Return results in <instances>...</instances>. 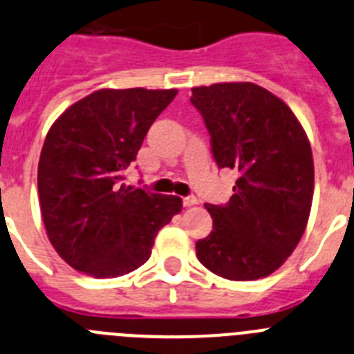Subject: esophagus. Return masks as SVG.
<instances>
[{
	"mask_svg": "<svg viewBox=\"0 0 354 354\" xmlns=\"http://www.w3.org/2000/svg\"><path fill=\"white\" fill-rule=\"evenodd\" d=\"M197 205V197L196 196H185L183 197V206L185 208H189V206Z\"/></svg>",
	"mask_w": 354,
	"mask_h": 354,
	"instance_id": "obj_1",
	"label": "esophagus"
}]
</instances>
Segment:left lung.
Instances as JSON below:
<instances>
[{
    "label": "left lung",
    "instance_id": "1",
    "mask_svg": "<svg viewBox=\"0 0 354 354\" xmlns=\"http://www.w3.org/2000/svg\"><path fill=\"white\" fill-rule=\"evenodd\" d=\"M218 169L236 171L225 205H208L213 231L197 259L229 280H256L282 266L307 227L314 192L308 139L292 111L252 82L194 88Z\"/></svg>",
    "mask_w": 354,
    "mask_h": 354
}]
</instances>
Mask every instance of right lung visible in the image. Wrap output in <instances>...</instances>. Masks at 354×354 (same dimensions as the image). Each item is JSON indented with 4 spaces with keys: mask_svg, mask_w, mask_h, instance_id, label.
I'll list each match as a JSON object with an SVG mask.
<instances>
[{
    "mask_svg": "<svg viewBox=\"0 0 354 354\" xmlns=\"http://www.w3.org/2000/svg\"><path fill=\"white\" fill-rule=\"evenodd\" d=\"M176 90H98L54 122L38 162V197L56 252L95 279L133 272L157 232L181 209L178 196L122 183L149 127Z\"/></svg>",
    "mask_w": 354,
    "mask_h": 354,
    "instance_id": "add662e5",
    "label": "right lung"
}]
</instances>
